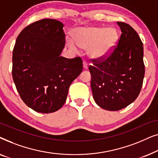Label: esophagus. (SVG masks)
Here are the masks:
<instances>
[{
	"label": "esophagus",
	"mask_w": 158,
	"mask_h": 158,
	"mask_svg": "<svg viewBox=\"0 0 158 158\" xmlns=\"http://www.w3.org/2000/svg\"><path fill=\"white\" fill-rule=\"evenodd\" d=\"M83 68H88V62L85 60H83Z\"/></svg>",
	"instance_id": "esophagus-1"
}]
</instances>
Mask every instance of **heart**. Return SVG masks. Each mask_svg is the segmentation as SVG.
<instances>
[{
    "mask_svg": "<svg viewBox=\"0 0 158 158\" xmlns=\"http://www.w3.org/2000/svg\"><path fill=\"white\" fill-rule=\"evenodd\" d=\"M119 34L114 27H80L75 30L74 40L67 38V44L73 51L78 50V47L88 49L90 57L101 60L109 57L118 42Z\"/></svg>",
    "mask_w": 158,
    "mask_h": 158,
    "instance_id": "1",
    "label": "heart"
}]
</instances>
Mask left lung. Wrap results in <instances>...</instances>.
<instances>
[{
  "label": "left lung",
  "mask_w": 158,
  "mask_h": 158,
  "mask_svg": "<svg viewBox=\"0 0 158 158\" xmlns=\"http://www.w3.org/2000/svg\"><path fill=\"white\" fill-rule=\"evenodd\" d=\"M122 34L114 51L105 59H92L89 65L93 97L109 111L127 107L139 96L144 76L143 44L128 23L118 21Z\"/></svg>",
  "instance_id": "obj_1"
}]
</instances>
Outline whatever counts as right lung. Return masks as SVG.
I'll list each match as a JSON object with an SVG mask.
<instances>
[{
    "label": "right lung",
    "instance_id": "right-lung-1",
    "mask_svg": "<svg viewBox=\"0 0 158 158\" xmlns=\"http://www.w3.org/2000/svg\"><path fill=\"white\" fill-rule=\"evenodd\" d=\"M63 23L44 19L19 34L13 50L12 75L25 104L40 113H52L65 103L72 82L83 71V60L61 57L65 45Z\"/></svg>",
    "mask_w": 158,
    "mask_h": 158
}]
</instances>
